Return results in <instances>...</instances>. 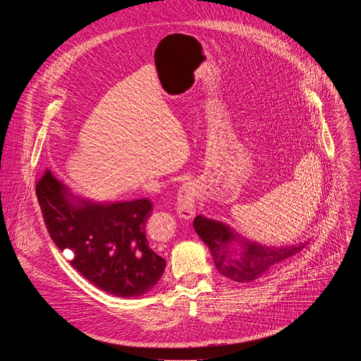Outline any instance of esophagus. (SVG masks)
I'll use <instances>...</instances> for the list:
<instances>
[{
	"mask_svg": "<svg viewBox=\"0 0 361 361\" xmlns=\"http://www.w3.org/2000/svg\"><path fill=\"white\" fill-rule=\"evenodd\" d=\"M195 197H197V187L192 183H185L180 187L177 192L176 210L181 219L190 220L195 216L197 213Z\"/></svg>",
	"mask_w": 361,
	"mask_h": 361,
	"instance_id": "esophagus-1",
	"label": "esophagus"
}]
</instances>
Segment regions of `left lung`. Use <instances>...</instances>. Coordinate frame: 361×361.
Returning <instances> with one entry per match:
<instances>
[{
    "label": "left lung",
    "mask_w": 361,
    "mask_h": 361,
    "mask_svg": "<svg viewBox=\"0 0 361 361\" xmlns=\"http://www.w3.org/2000/svg\"><path fill=\"white\" fill-rule=\"evenodd\" d=\"M192 226L204 244L209 245L219 273L238 283H250L269 274L308 244L304 241L280 247L263 245L247 240L226 223L201 214L194 219Z\"/></svg>",
    "instance_id": "8db88e82"
}]
</instances>
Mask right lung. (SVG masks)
<instances>
[{"mask_svg":"<svg viewBox=\"0 0 361 361\" xmlns=\"http://www.w3.org/2000/svg\"><path fill=\"white\" fill-rule=\"evenodd\" d=\"M35 192L49 237L73 252L71 266L91 284L130 298L159 283L166 260L151 250L144 230L151 201H92L71 192L51 171L38 177Z\"/></svg>","mask_w":361,"mask_h":361,"instance_id":"1","label":"right lung"}]
</instances>
